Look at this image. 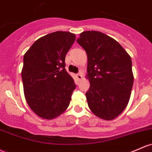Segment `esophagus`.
Segmentation results:
<instances>
[{
  "instance_id": "34e87169",
  "label": "esophagus",
  "mask_w": 152,
  "mask_h": 152,
  "mask_svg": "<svg viewBox=\"0 0 152 152\" xmlns=\"http://www.w3.org/2000/svg\"><path fill=\"white\" fill-rule=\"evenodd\" d=\"M76 78H77L78 80H81V79H82V74H81V73L80 72L78 73V74H76Z\"/></svg>"
}]
</instances>
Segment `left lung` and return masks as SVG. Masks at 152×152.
I'll list each match as a JSON object with an SVG mask.
<instances>
[{"mask_svg": "<svg viewBox=\"0 0 152 152\" xmlns=\"http://www.w3.org/2000/svg\"><path fill=\"white\" fill-rule=\"evenodd\" d=\"M79 37L77 42L88 58V106L98 118L112 121L129 102L133 84L131 56L115 39L100 31H85Z\"/></svg>", "mask_w": 152, "mask_h": 152, "instance_id": "1", "label": "left lung"}]
</instances>
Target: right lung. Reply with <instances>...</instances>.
Segmentation results:
<instances>
[{
	"label": "right lung",
	"instance_id": "add662e5",
	"mask_svg": "<svg viewBox=\"0 0 152 152\" xmlns=\"http://www.w3.org/2000/svg\"><path fill=\"white\" fill-rule=\"evenodd\" d=\"M75 34L58 31L39 38L24 56L21 77L24 96L34 113L45 120L61 115L76 89L65 69V58Z\"/></svg>",
	"mask_w": 152,
	"mask_h": 152
}]
</instances>
